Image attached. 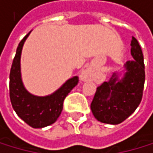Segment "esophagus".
Wrapping results in <instances>:
<instances>
[{
  "label": "esophagus",
  "instance_id": "34e87169",
  "mask_svg": "<svg viewBox=\"0 0 153 153\" xmlns=\"http://www.w3.org/2000/svg\"><path fill=\"white\" fill-rule=\"evenodd\" d=\"M92 78H93V73L91 69H87L83 71V73L81 74V79L84 81L91 80Z\"/></svg>",
  "mask_w": 153,
  "mask_h": 153
}]
</instances>
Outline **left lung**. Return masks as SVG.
<instances>
[{
	"label": "left lung",
	"mask_w": 153,
	"mask_h": 153,
	"mask_svg": "<svg viewBox=\"0 0 153 153\" xmlns=\"http://www.w3.org/2000/svg\"><path fill=\"white\" fill-rule=\"evenodd\" d=\"M131 54L134 60L125 64L124 77L119 80L113 74L109 80L99 87L91 104V109L95 119L101 123L119 124L134 112L143 96L145 83V65L141 47L132 37Z\"/></svg>",
	"instance_id": "left-lung-1"
}]
</instances>
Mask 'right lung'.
<instances>
[{"instance_id": "add662e5", "label": "right lung", "mask_w": 153, "mask_h": 153, "mask_svg": "<svg viewBox=\"0 0 153 153\" xmlns=\"http://www.w3.org/2000/svg\"><path fill=\"white\" fill-rule=\"evenodd\" d=\"M29 34L30 33L20 41L16 48L10 70L9 95L12 106L17 116L30 126L43 128L54 123L61 115L64 99L78 83V77L70 78L57 91L48 96L39 97L29 93L24 88L20 76L21 50Z\"/></svg>"}]
</instances>
